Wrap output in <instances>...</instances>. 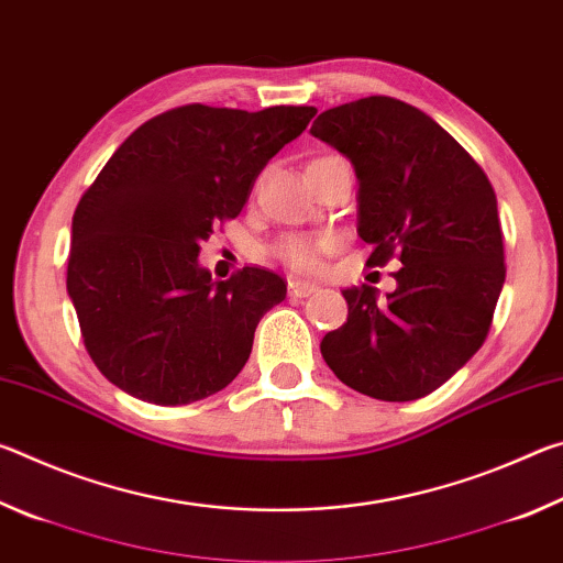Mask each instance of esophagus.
I'll use <instances>...</instances> for the list:
<instances>
[{
    "mask_svg": "<svg viewBox=\"0 0 563 563\" xmlns=\"http://www.w3.org/2000/svg\"><path fill=\"white\" fill-rule=\"evenodd\" d=\"M288 290H290L292 298H308V295H312V292L318 290V285L316 283H308V280H300V278H292L288 283Z\"/></svg>",
    "mask_w": 563,
    "mask_h": 563,
    "instance_id": "esophagus-1",
    "label": "esophagus"
}]
</instances>
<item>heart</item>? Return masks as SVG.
<instances>
[{"instance_id":"b5f03b06","label":"heart","mask_w":563,"mask_h":563,"mask_svg":"<svg viewBox=\"0 0 563 563\" xmlns=\"http://www.w3.org/2000/svg\"><path fill=\"white\" fill-rule=\"evenodd\" d=\"M325 247L322 241H312V238L290 235L278 245L280 258L295 271H312L320 263V251Z\"/></svg>"}]
</instances>
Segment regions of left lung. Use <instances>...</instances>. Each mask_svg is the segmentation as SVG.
Masks as SVG:
<instances>
[{
    "instance_id": "obj_1",
    "label": "left lung",
    "mask_w": 563,
    "mask_h": 563,
    "mask_svg": "<svg viewBox=\"0 0 563 563\" xmlns=\"http://www.w3.org/2000/svg\"><path fill=\"white\" fill-rule=\"evenodd\" d=\"M310 133L355 166L367 263H402L385 298L342 290L347 322L322 338V357L367 397L430 395L487 340L507 275L489 178L432 117L393 97L322 111Z\"/></svg>"
}]
</instances>
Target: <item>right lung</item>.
Listing matches in <instances>:
<instances>
[{"label": "right lung", "instance_id": "right-lung-1", "mask_svg": "<svg viewBox=\"0 0 563 563\" xmlns=\"http://www.w3.org/2000/svg\"><path fill=\"white\" fill-rule=\"evenodd\" d=\"M316 113L188 103L146 121L107 161L74 211L66 290L109 383L176 407L241 373L288 283L263 268L213 280L198 265L201 241L243 211L265 164Z\"/></svg>", "mask_w": 563, "mask_h": 563}]
</instances>
